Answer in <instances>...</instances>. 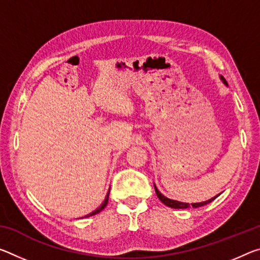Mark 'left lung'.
Instances as JSON below:
<instances>
[{
  "label": "left lung",
  "mask_w": 260,
  "mask_h": 260,
  "mask_svg": "<svg viewBox=\"0 0 260 260\" xmlns=\"http://www.w3.org/2000/svg\"><path fill=\"white\" fill-rule=\"evenodd\" d=\"M220 78L222 80V82H223V83L225 84V85H228L226 84V82H225V80L222 76H220ZM154 187H155V192H156V194H157V197H158V199L162 201V203L166 205V206H168V207H171V208H189V207H193V208H198V207H201V206H205V205H207V204H209V203H212V201L215 199V198H217L219 197V194L217 196H215V197H213L212 199H208V200H206V201H203V203H194V204H188V203H182V201H177V200H172V199H169V198H167L166 196H163L162 193H160L159 191H158V188L156 187V185L154 184Z\"/></svg>",
  "instance_id": "obj_1"
}]
</instances>
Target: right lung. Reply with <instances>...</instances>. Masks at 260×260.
Returning <instances> with one entry per match:
<instances>
[{"mask_svg":"<svg viewBox=\"0 0 260 260\" xmlns=\"http://www.w3.org/2000/svg\"><path fill=\"white\" fill-rule=\"evenodd\" d=\"M109 194H110V189H109V192H108V196L105 197L104 201H103V204L100 206V207H98L97 209H94L93 212H91V213H90V214H88V215H85V216H83V217H89V216L96 215V214H98V213H100V212H102L103 209H104V208L106 207V205H108V201H109Z\"/></svg>","mask_w":260,"mask_h":260,"instance_id":"right-lung-1","label":"right lung"}]
</instances>
